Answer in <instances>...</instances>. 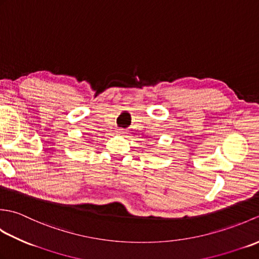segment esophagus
Here are the masks:
<instances>
[{
	"label": "esophagus",
	"mask_w": 259,
	"mask_h": 259,
	"mask_svg": "<svg viewBox=\"0 0 259 259\" xmlns=\"http://www.w3.org/2000/svg\"><path fill=\"white\" fill-rule=\"evenodd\" d=\"M118 134L119 135H125L126 134V130L125 129H119L118 130Z\"/></svg>",
	"instance_id": "esophagus-1"
}]
</instances>
